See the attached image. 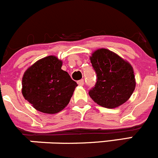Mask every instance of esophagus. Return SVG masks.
<instances>
[{"mask_svg": "<svg viewBox=\"0 0 158 158\" xmlns=\"http://www.w3.org/2000/svg\"><path fill=\"white\" fill-rule=\"evenodd\" d=\"M84 80H80V81H77V84H78L79 86H83L84 85Z\"/></svg>", "mask_w": 158, "mask_h": 158, "instance_id": "34e87169", "label": "esophagus"}]
</instances>
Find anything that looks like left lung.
I'll list each match as a JSON object with an SVG mask.
<instances>
[{"instance_id":"8db88e82","label":"left lung","mask_w":158,"mask_h":158,"mask_svg":"<svg viewBox=\"0 0 158 158\" xmlns=\"http://www.w3.org/2000/svg\"><path fill=\"white\" fill-rule=\"evenodd\" d=\"M90 59L97 74L96 84L89 90L91 99L107 108H114L125 103L136 86L131 65L105 48L95 51Z\"/></svg>"}]
</instances>
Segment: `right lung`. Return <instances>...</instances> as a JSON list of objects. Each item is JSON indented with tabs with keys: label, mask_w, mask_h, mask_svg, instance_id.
<instances>
[{
	"label": "right lung",
	"mask_w": 158,
	"mask_h": 158,
	"mask_svg": "<svg viewBox=\"0 0 158 158\" xmlns=\"http://www.w3.org/2000/svg\"><path fill=\"white\" fill-rule=\"evenodd\" d=\"M61 67V60L51 55L37 60L24 72L22 94L36 110L52 114L69 103L77 84Z\"/></svg>",
	"instance_id": "right-lung-1"
}]
</instances>
